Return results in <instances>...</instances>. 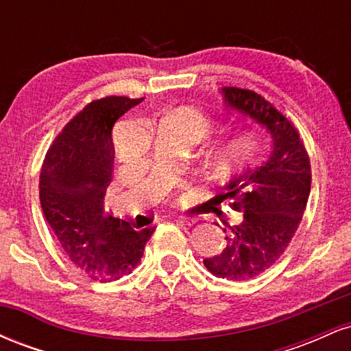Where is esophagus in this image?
Returning <instances> with one entry per match:
<instances>
[{"mask_svg":"<svg viewBox=\"0 0 351 351\" xmlns=\"http://www.w3.org/2000/svg\"><path fill=\"white\" fill-rule=\"evenodd\" d=\"M178 219H180V223H181V224H184V226H193V224H196V217L180 216Z\"/></svg>","mask_w":351,"mask_h":351,"instance_id":"esophagus-1","label":"esophagus"}]
</instances>
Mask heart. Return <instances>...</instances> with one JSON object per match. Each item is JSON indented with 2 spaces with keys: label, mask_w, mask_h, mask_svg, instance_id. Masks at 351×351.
Masks as SVG:
<instances>
[{
  "label": "heart",
  "mask_w": 351,
  "mask_h": 351,
  "mask_svg": "<svg viewBox=\"0 0 351 351\" xmlns=\"http://www.w3.org/2000/svg\"><path fill=\"white\" fill-rule=\"evenodd\" d=\"M176 115L186 122L196 135H206L211 128V123L201 112L196 108H181ZM257 150V138L251 132H241L228 140L217 152V158L223 165H241L251 160V156Z\"/></svg>",
  "instance_id": "obj_1"
}]
</instances>
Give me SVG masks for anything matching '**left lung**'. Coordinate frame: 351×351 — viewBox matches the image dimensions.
Wrapping results in <instances>:
<instances>
[{"mask_svg":"<svg viewBox=\"0 0 351 351\" xmlns=\"http://www.w3.org/2000/svg\"><path fill=\"white\" fill-rule=\"evenodd\" d=\"M221 90L228 107L251 117L272 136L267 158L231 175L224 186V198L244 213V219L229 226L226 249L203 261L216 277L249 280L276 264L287 249L307 206L312 173L299 132L271 102L247 88Z\"/></svg>","mask_w":351,"mask_h":351,"instance_id":"1","label":"left lung"}]
</instances>
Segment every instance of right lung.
Listing matches in <instances>:
<instances>
[{"mask_svg":"<svg viewBox=\"0 0 351 351\" xmlns=\"http://www.w3.org/2000/svg\"><path fill=\"white\" fill-rule=\"evenodd\" d=\"M143 99L94 100L56 136L39 178L43 213L75 267L112 282L138 265L155 228L136 229L106 213L104 196L114 171L112 128Z\"/></svg>","mask_w":351,"mask_h":351,"instance_id":"right-lung-1","label":"right lung"}]
</instances>
